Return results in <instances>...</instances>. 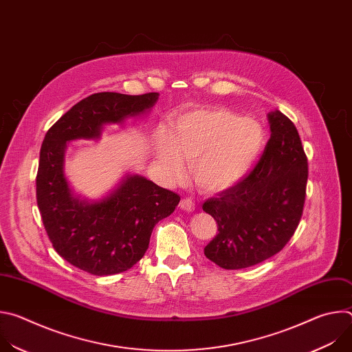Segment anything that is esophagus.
I'll return each instance as SVG.
<instances>
[{"label": "esophagus", "mask_w": 352, "mask_h": 352, "mask_svg": "<svg viewBox=\"0 0 352 352\" xmlns=\"http://www.w3.org/2000/svg\"><path fill=\"white\" fill-rule=\"evenodd\" d=\"M179 208H181L182 210L188 212V213L193 212V210H195V204H193V200H192V199H189V197L182 199L181 202H179Z\"/></svg>", "instance_id": "1"}]
</instances>
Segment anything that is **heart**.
Listing matches in <instances>:
<instances>
[{"mask_svg":"<svg viewBox=\"0 0 352 352\" xmlns=\"http://www.w3.org/2000/svg\"><path fill=\"white\" fill-rule=\"evenodd\" d=\"M265 146V131L254 120L226 110H192L178 114L171 132L156 135V155L168 178L182 175L192 162V177L205 192L238 184L252 168Z\"/></svg>","mask_w":352,"mask_h":352,"instance_id":"b5f03b06","label":"heart"}]
</instances>
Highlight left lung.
Returning <instances> with one entry per match:
<instances>
[{"mask_svg":"<svg viewBox=\"0 0 352 352\" xmlns=\"http://www.w3.org/2000/svg\"><path fill=\"white\" fill-rule=\"evenodd\" d=\"M267 118L272 135L255 168L204 204L219 230L205 255L227 270L250 267L280 252L304 212L308 159L302 142L283 113L272 111Z\"/></svg>","mask_w":352,"mask_h":352,"instance_id":"left-lung-1","label":"left lung"}]
</instances>
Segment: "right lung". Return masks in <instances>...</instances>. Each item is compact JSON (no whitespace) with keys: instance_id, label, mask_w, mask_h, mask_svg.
I'll list each match as a JSON object with an SVG mask.
<instances>
[{"instance_id":"1","label":"right lung","mask_w":352,"mask_h":352,"mask_svg":"<svg viewBox=\"0 0 352 352\" xmlns=\"http://www.w3.org/2000/svg\"><path fill=\"white\" fill-rule=\"evenodd\" d=\"M159 93H94L67 111L44 136L36 177L37 206L57 254L94 276L126 272L148 248L155 226L179 196L139 174H128L100 200L74 195L64 174L65 148L76 139H98L106 124H122L155 106Z\"/></svg>"}]
</instances>
